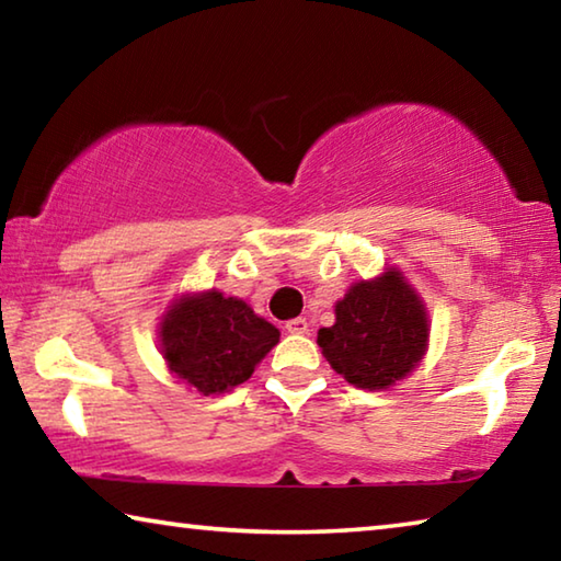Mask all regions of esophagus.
Segmentation results:
<instances>
[{
    "mask_svg": "<svg viewBox=\"0 0 561 561\" xmlns=\"http://www.w3.org/2000/svg\"><path fill=\"white\" fill-rule=\"evenodd\" d=\"M289 331V334H309V324H307V319H301V317H297V319H289L287 321V327H284Z\"/></svg>",
    "mask_w": 561,
    "mask_h": 561,
    "instance_id": "obj_1",
    "label": "esophagus"
}]
</instances>
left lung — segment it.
<instances>
[{
    "mask_svg": "<svg viewBox=\"0 0 561 561\" xmlns=\"http://www.w3.org/2000/svg\"><path fill=\"white\" fill-rule=\"evenodd\" d=\"M317 344L356 388H388L411 374L428 344V314L398 272L358 282L336 304V324Z\"/></svg>",
    "mask_w": 561,
    "mask_h": 561,
    "instance_id": "obj_1",
    "label": "left lung"
}]
</instances>
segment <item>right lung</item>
<instances>
[{"mask_svg":"<svg viewBox=\"0 0 561 561\" xmlns=\"http://www.w3.org/2000/svg\"><path fill=\"white\" fill-rule=\"evenodd\" d=\"M160 341L170 371L213 396L244 383L279 341V329L242 299L207 291L180 299L168 311Z\"/></svg>","mask_w":561,"mask_h":561,"instance_id":"1","label":"right lung"}]
</instances>
